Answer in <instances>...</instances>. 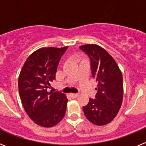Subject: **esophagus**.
<instances>
[{
  "mask_svg": "<svg viewBox=\"0 0 146 146\" xmlns=\"http://www.w3.org/2000/svg\"><path fill=\"white\" fill-rule=\"evenodd\" d=\"M70 97L73 98H77L78 96V94H76V93H70Z\"/></svg>",
  "mask_w": 146,
  "mask_h": 146,
  "instance_id": "obj_1",
  "label": "esophagus"
}]
</instances>
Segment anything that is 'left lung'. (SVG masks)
Segmentation results:
<instances>
[{
  "label": "left lung",
  "instance_id": "obj_1",
  "mask_svg": "<svg viewBox=\"0 0 146 146\" xmlns=\"http://www.w3.org/2000/svg\"><path fill=\"white\" fill-rule=\"evenodd\" d=\"M90 59L92 76L98 83L96 98L83 106L86 117L97 126H104L118 113L123 101L122 73L115 59L103 48L95 44L79 47Z\"/></svg>",
  "mask_w": 146,
  "mask_h": 146
}]
</instances>
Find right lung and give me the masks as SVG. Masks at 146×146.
<instances>
[{"label": "right lung", "instance_id": "1", "mask_svg": "<svg viewBox=\"0 0 146 146\" xmlns=\"http://www.w3.org/2000/svg\"><path fill=\"white\" fill-rule=\"evenodd\" d=\"M68 47L42 48L29 56L18 78L20 100L29 117L42 127L56 126L64 117L68 98L59 92H48L55 79L61 57Z\"/></svg>", "mask_w": 146, "mask_h": 146}]
</instances>
